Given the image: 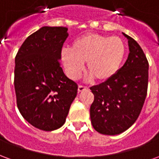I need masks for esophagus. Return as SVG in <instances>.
Returning a JSON list of instances; mask_svg holds the SVG:
<instances>
[{"label": "esophagus", "mask_w": 159, "mask_h": 159, "mask_svg": "<svg viewBox=\"0 0 159 159\" xmlns=\"http://www.w3.org/2000/svg\"><path fill=\"white\" fill-rule=\"evenodd\" d=\"M88 89H89V87L83 86V85H79V86H78V92H83L84 90Z\"/></svg>", "instance_id": "obj_1"}]
</instances>
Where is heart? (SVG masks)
I'll use <instances>...</instances> for the list:
<instances>
[{"label":"heart","instance_id":"heart-1","mask_svg":"<svg viewBox=\"0 0 159 159\" xmlns=\"http://www.w3.org/2000/svg\"><path fill=\"white\" fill-rule=\"evenodd\" d=\"M60 55L66 73L71 79L79 77L87 61L90 76L104 82L118 71L125 56V45L117 36L89 33L75 40L71 48H64Z\"/></svg>","mask_w":159,"mask_h":159}]
</instances>
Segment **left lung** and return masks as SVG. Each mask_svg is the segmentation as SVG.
Here are the masks:
<instances>
[{
  "label": "left lung",
  "mask_w": 159,
  "mask_h": 159,
  "mask_svg": "<svg viewBox=\"0 0 159 159\" xmlns=\"http://www.w3.org/2000/svg\"><path fill=\"white\" fill-rule=\"evenodd\" d=\"M128 39L126 62L111 79L90 88L94 95L90 118L97 132L115 135L124 132L139 117L148 86V61L136 41Z\"/></svg>",
  "instance_id": "1"
}]
</instances>
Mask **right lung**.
I'll return each mask as SVG.
<instances>
[{"label": "right lung", "mask_w": 159, "mask_h": 159, "mask_svg": "<svg viewBox=\"0 0 159 159\" xmlns=\"http://www.w3.org/2000/svg\"><path fill=\"white\" fill-rule=\"evenodd\" d=\"M67 30L42 27L26 38L15 57L18 108L28 123L44 131L65 123L77 93V84L65 75L59 62Z\"/></svg>", "instance_id": "add662e5"}]
</instances>
